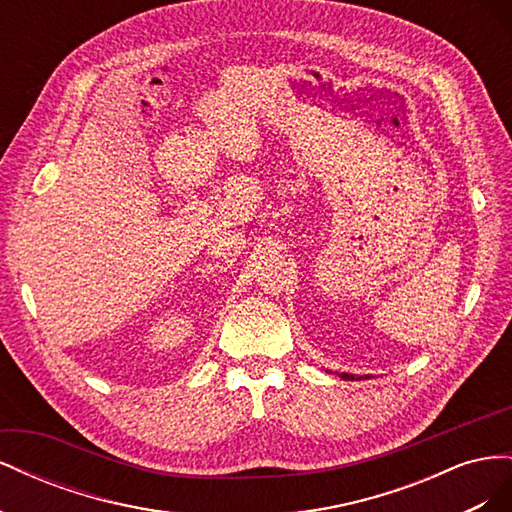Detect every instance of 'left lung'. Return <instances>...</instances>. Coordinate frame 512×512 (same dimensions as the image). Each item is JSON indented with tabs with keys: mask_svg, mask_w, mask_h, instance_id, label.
<instances>
[{
	"mask_svg": "<svg viewBox=\"0 0 512 512\" xmlns=\"http://www.w3.org/2000/svg\"><path fill=\"white\" fill-rule=\"evenodd\" d=\"M342 378H348V380H352L354 376H348V374H342Z\"/></svg>",
	"mask_w": 512,
	"mask_h": 512,
	"instance_id": "8db88e82",
	"label": "left lung"
}]
</instances>
